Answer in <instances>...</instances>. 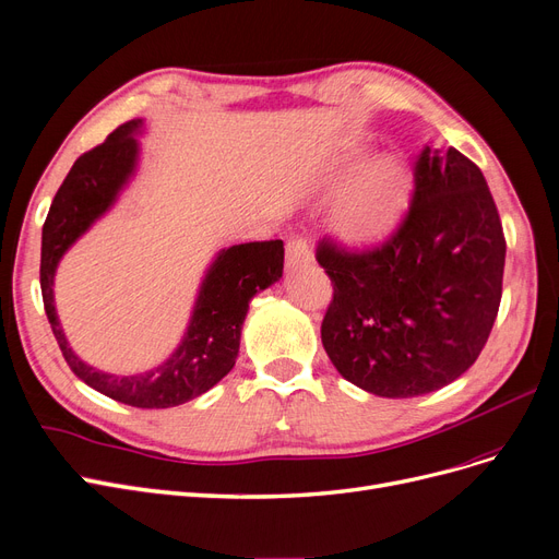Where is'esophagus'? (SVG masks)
<instances>
[{
    "label": "esophagus",
    "mask_w": 559,
    "mask_h": 559,
    "mask_svg": "<svg viewBox=\"0 0 559 559\" xmlns=\"http://www.w3.org/2000/svg\"><path fill=\"white\" fill-rule=\"evenodd\" d=\"M311 260H313L311 243H308V239L304 235H297V237H293L290 241H287V251H285L287 266H290V269L306 266Z\"/></svg>",
    "instance_id": "34e87169"
}]
</instances>
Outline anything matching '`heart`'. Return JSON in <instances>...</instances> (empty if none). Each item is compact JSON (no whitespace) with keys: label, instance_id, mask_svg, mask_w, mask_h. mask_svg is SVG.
<instances>
[{"label":"heart","instance_id":"b5f03b06","mask_svg":"<svg viewBox=\"0 0 559 559\" xmlns=\"http://www.w3.org/2000/svg\"><path fill=\"white\" fill-rule=\"evenodd\" d=\"M357 163L349 165L345 173L353 170ZM407 195L409 175L403 163L382 156L368 163L341 195L336 206V227L349 239L373 237L396 218Z\"/></svg>","mask_w":559,"mask_h":559}]
</instances>
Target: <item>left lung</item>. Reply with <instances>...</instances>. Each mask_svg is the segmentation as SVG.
Segmentation results:
<instances>
[{"mask_svg":"<svg viewBox=\"0 0 559 559\" xmlns=\"http://www.w3.org/2000/svg\"><path fill=\"white\" fill-rule=\"evenodd\" d=\"M507 241L481 170L459 150L426 147L415 193L384 239L318 243L334 285L322 345L368 394L415 399L477 361L502 299Z\"/></svg>","mask_w":559,"mask_h":559,"instance_id":"1","label":"left lung"}]
</instances>
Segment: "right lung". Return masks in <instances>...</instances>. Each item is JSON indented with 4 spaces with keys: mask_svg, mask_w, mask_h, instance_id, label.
Wrapping results in <instances>:
<instances>
[{
    "mask_svg": "<svg viewBox=\"0 0 559 559\" xmlns=\"http://www.w3.org/2000/svg\"><path fill=\"white\" fill-rule=\"evenodd\" d=\"M140 127L142 119L121 123L106 142L82 154L59 186L40 239V293L61 355L82 382L123 405L158 409L193 401L230 373L248 301L283 276L285 251L281 239L223 248L206 269L179 347L158 368L140 376H110L82 361L69 347L55 311V272L69 248L110 210L133 177Z\"/></svg>",
    "mask_w": 559,
    "mask_h": 559,
    "instance_id": "right-lung-1",
    "label": "right lung"
}]
</instances>
